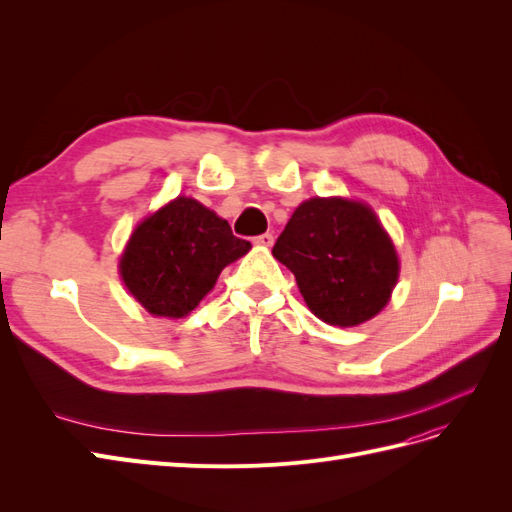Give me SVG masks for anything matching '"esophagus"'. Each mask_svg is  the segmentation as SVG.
<instances>
[{"mask_svg":"<svg viewBox=\"0 0 512 512\" xmlns=\"http://www.w3.org/2000/svg\"><path fill=\"white\" fill-rule=\"evenodd\" d=\"M254 243L260 245V247H271L273 245V235H271V232H262V235L254 237Z\"/></svg>","mask_w":512,"mask_h":512,"instance_id":"esophagus-1","label":"esophagus"}]
</instances>
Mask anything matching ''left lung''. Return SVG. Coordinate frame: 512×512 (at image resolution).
<instances>
[{
    "instance_id": "1",
    "label": "left lung",
    "mask_w": 512,
    "mask_h": 512,
    "mask_svg": "<svg viewBox=\"0 0 512 512\" xmlns=\"http://www.w3.org/2000/svg\"><path fill=\"white\" fill-rule=\"evenodd\" d=\"M307 307L333 327H354L389 303L399 260L376 213L344 198H309L273 245Z\"/></svg>"
}]
</instances>
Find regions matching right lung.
I'll list each match as a JSON object with an SVG mask.
<instances>
[{
    "label": "right lung",
    "instance_id": "1",
    "mask_svg": "<svg viewBox=\"0 0 512 512\" xmlns=\"http://www.w3.org/2000/svg\"><path fill=\"white\" fill-rule=\"evenodd\" d=\"M250 247V241L232 235L226 220L198 200L179 196L136 226L119 271L147 312L181 318Z\"/></svg>",
    "mask_w": 512,
    "mask_h": 512
}]
</instances>
